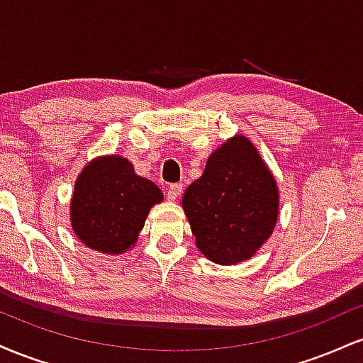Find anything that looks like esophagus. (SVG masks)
<instances>
[{
  "label": "esophagus",
  "mask_w": 363,
  "mask_h": 363,
  "mask_svg": "<svg viewBox=\"0 0 363 363\" xmlns=\"http://www.w3.org/2000/svg\"><path fill=\"white\" fill-rule=\"evenodd\" d=\"M182 193V184H170L167 187V198L170 201H176V199L181 196Z\"/></svg>",
  "instance_id": "1"
}]
</instances>
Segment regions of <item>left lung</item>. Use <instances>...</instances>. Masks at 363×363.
<instances>
[{
  "label": "left lung",
  "instance_id": "left-lung-1",
  "mask_svg": "<svg viewBox=\"0 0 363 363\" xmlns=\"http://www.w3.org/2000/svg\"><path fill=\"white\" fill-rule=\"evenodd\" d=\"M278 205L273 174L240 135L208 157L203 176L182 196L196 245L216 264L252 257L274 230Z\"/></svg>",
  "mask_w": 363,
  "mask_h": 363
}]
</instances>
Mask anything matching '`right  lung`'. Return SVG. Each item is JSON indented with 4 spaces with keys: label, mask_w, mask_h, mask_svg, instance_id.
<instances>
[{
    "label": "right lung",
    "mask_w": 363,
    "mask_h": 363,
    "mask_svg": "<svg viewBox=\"0 0 363 363\" xmlns=\"http://www.w3.org/2000/svg\"><path fill=\"white\" fill-rule=\"evenodd\" d=\"M162 199V191L136 176L128 158L99 157L74 182L69 205L73 230L86 247L123 254L135 245L150 208Z\"/></svg>",
    "instance_id": "obj_1"
}]
</instances>
